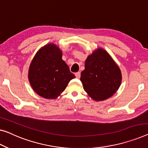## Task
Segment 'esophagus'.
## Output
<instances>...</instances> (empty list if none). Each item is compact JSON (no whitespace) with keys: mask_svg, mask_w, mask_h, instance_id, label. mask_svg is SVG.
I'll return each mask as SVG.
<instances>
[{"mask_svg":"<svg viewBox=\"0 0 148 148\" xmlns=\"http://www.w3.org/2000/svg\"><path fill=\"white\" fill-rule=\"evenodd\" d=\"M75 76H76L77 78H80V72H76V73H75Z\"/></svg>","mask_w":148,"mask_h":148,"instance_id":"obj_1","label":"esophagus"}]
</instances>
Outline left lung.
<instances>
[{"label":"left lung","instance_id":"8db88e82","mask_svg":"<svg viewBox=\"0 0 148 148\" xmlns=\"http://www.w3.org/2000/svg\"><path fill=\"white\" fill-rule=\"evenodd\" d=\"M122 79L118 64L102 48H97L87 57L80 77L84 90L97 102L113 96L120 88Z\"/></svg>","mask_w":148,"mask_h":148}]
</instances>
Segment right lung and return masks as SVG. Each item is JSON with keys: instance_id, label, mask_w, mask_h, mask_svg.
<instances>
[{"instance_id": "add662e5", "label": "right lung", "mask_w": 148, "mask_h": 148, "mask_svg": "<svg viewBox=\"0 0 148 148\" xmlns=\"http://www.w3.org/2000/svg\"><path fill=\"white\" fill-rule=\"evenodd\" d=\"M58 46L49 43L35 54L28 70V80L33 90L46 99H56L75 78L62 58Z\"/></svg>"}]
</instances>
